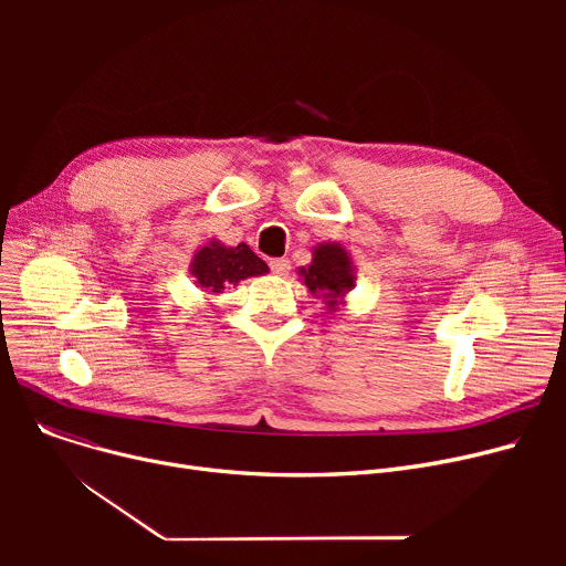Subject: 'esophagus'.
<instances>
[{
	"label": "esophagus",
	"mask_w": 566,
	"mask_h": 566,
	"mask_svg": "<svg viewBox=\"0 0 566 566\" xmlns=\"http://www.w3.org/2000/svg\"><path fill=\"white\" fill-rule=\"evenodd\" d=\"M289 268H291L289 259H271V271H273L275 275H286Z\"/></svg>",
	"instance_id": "34e87169"
}]
</instances>
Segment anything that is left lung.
Here are the masks:
<instances>
[{
  "instance_id": "left-lung-1",
  "label": "left lung",
  "mask_w": 566,
  "mask_h": 566,
  "mask_svg": "<svg viewBox=\"0 0 566 566\" xmlns=\"http://www.w3.org/2000/svg\"><path fill=\"white\" fill-rule=\"evenodd\" d=\"M301 284L318 298L325 314L346 307L348 293L355 289V265L350 252L342 243L325 241L312 248V263L298 268Z\"/></svg>"
}]
</instances>
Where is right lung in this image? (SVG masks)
I'll use <instances>...</instances> for the list:
<instances>
[{
  "label": "right lung",
  "mask_w": 566,
  "mask_h": 566,
  "mask_svg": "<svg viewBox=\"0 0 566 566\" xmlns=\"http://www.w3.org/2000/svg\"><path fill=\"white\" fill-rule=\"evenodd\" d=\"M265 273V261L259 259L250 245L238 243L231 248L218 241V238H211L206 245H201L190 261L192 282L206 295H220L241 280L259 277Z\"/></svg>",
  "instance_id": "right-lung-1"
}]
</instances>
